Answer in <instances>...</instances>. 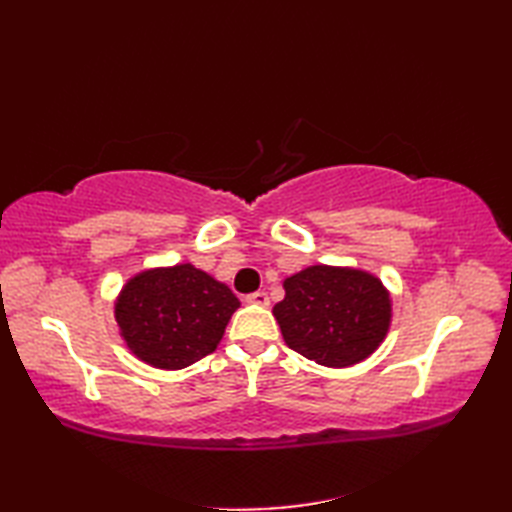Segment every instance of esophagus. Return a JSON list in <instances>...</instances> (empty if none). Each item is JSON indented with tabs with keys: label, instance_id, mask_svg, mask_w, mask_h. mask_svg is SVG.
Segmentation results:
<instances>
[{
	"label": "esophagus",
	"instance_id": "esophagus-1",
	"mask_svg": "<svg viewBox=\"0 0 512 512\" xmlns=\"http://www.w3.org/2000/svg\"><path fill=\"white\" fill-rule=\"evenodd\" d=\"M246 303H253V306H268L270 299L264 290H257L253 295H246Z\"/></svg>",
	"mask_w": 512,
	"mask_h": 512
}]
</instances>
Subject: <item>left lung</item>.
<instances>
[{"instance_id":"8db88e82","label":"left lung","mask_w":512,"mask_h":512,"mask_svg":"<svg viewBox=\"0 0 512 512\" xmlns=\"http://www.w3.org/2000/svg\"><path fill=\"white\" fill-rule=\"evenodd\" d=\"M284 290L273 308L284 341L319 365L361 363L389 330V292L363 270L310 266L288 277Z\"/></svg>"}]
</instances>
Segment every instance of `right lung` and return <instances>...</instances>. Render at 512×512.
Masks as SVG:
<instances>
[{"label":"right lung","mask_w":512,"mask_h":512,"mask_svg":"<svg viewBox=\"0 0 512 512\" xmlns=\"http://www.w3.org/2000/svg\"><path fill=\"white\" fill-rule=\"evenodd\" d=\"M239 308L231 288L191 264L129 279L114 314L127 347L160 369H182L215 352Z\"/></svg>","instance_id":"1"}]
</instances>
